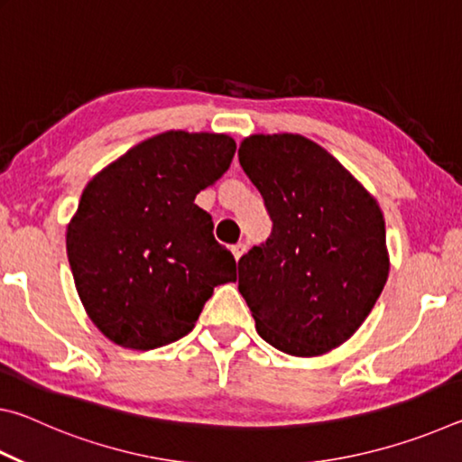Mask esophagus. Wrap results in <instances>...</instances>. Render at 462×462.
<instances>
[{
    "label": "esophagus",
    "instance_id": "1",
    "mask_svg": "<svg viewBox=\"0 0 462 462\" xmlns=\"http://www.w3.org/2000/svg\"><path fill=\"white\" fill-rule=\"evenodd\" d=\"M230 250H232L234 259H236V261H240V256L246 253V245H242V242H238V245H234V246L230 248Z\"/></svg>",
    "mask_w": 462,
    "mask_h": 462
}]
</instances>
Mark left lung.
Listing matches in <instances>:
<instances>
[{
    "mask_svg": "<svg viewBox=\"0 0 462 462\" xmlns=\"http://www.w3.org/2000/svg\"><path fill=\"white\" fill-rule=\"evenodd\" d=\"M238 159L273 220L267 245L238 261L256 332L291 356L330 353L363 326L387 283L379 203L301 134H250Z\"/></svg>",
    "mask_w": 462,
    "mask_h": 462,
    "instance_id": "1",
    "label": "left lung"
}]
</instances>
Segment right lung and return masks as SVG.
I'll return each instance as SVG.
<instances>
[{"mask_svg": "<svg viewBox=\"0 0 462 462\" xmlns=\"http://www.w3.org/2000/svg\"><path fill=\"white\" fill-rule=\"evenodd\" d=\"M236 151L228 134L167 130L132 146L85 185L67 256L85 311L107 340L154 350L193 330L236 261L195 195Z\"/></svg>", "mask_w": 462, "mask_h": 462, "instance_id": "add662e5", "label": "right lung"}]
</instances>
